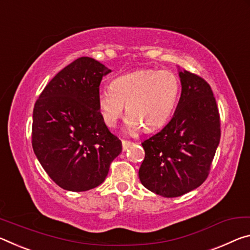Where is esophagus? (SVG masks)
<instances>
[{
	"label": "esophagus",
	"instance_id": "1",
	"mask_svg": "<svg viewBox=\"0 0 250 250\" xmlns=\"http://www.w3.org/2000/svg\"><path fill=\"white\" fill-rule=\"evenodd\" d=\"M133 144V143L132 142H130V141H126V140H122V145H123V149H127L128 148V147L130 146V145H132Z\"/></svg>",
	"mask_w": 250,
	"mask_h": 250
}]
</instances>
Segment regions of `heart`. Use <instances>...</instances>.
I'll list each match as a JSON object with an SVG mask.
<instances>
[{"mask_svg": "<svg viewBox=\"0 0 250 250\" xmlns=\"http://www.w3.org/2000/svg\"><path fill=\"white\" fill-rule=\"evenodd\" d=\"M181 81L168 69H140L114 80L110 87L98 92L101 116L108 127H114L122 116L124 104L128 116V130L142 128L154 132L165 125L177 104Z\"/></svg>", "mask_w": 250, "mask_h": 250, "instance_id": "obj_1", "label": "heart"}]
</instances>
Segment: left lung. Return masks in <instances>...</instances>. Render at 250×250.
<instances>
[{"mask_svg": "<svg viewBox=\"0 0 250 250\" xmlns=\"http://www.w3.org/2000/svg\"><path fill=\"white\" fill-rule=\"evenodd\" d=\"M182 94L174 116L161 132L142 143L138 176L147 189L178 197L206 181L220 141V116L209 84L179 72Z\"/></svg>", "mask_w": 250, "mask_h": 250, "instance_id": "1", "label": "left lung"}]
</instances>
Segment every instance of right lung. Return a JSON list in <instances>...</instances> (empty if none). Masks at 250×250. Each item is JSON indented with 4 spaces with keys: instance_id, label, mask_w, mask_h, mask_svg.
Instances as JSON below:
<instances>
[{
    "instance_id": "1",
    "label": "right lung",
    "mask_w": 250,
    "mask_h": 250,
    "mask_svg": "<svg viewBox=\"0 0 250 250\" xmlns=\"http://www.w3.org/2000/svg\"><path fill=\"white\" fill-rule=\"evenodd\" d=\"M110 72L92 57H80L57 73L35 102L33 150L63 189L101 185L122 152V142L105 125L97 103L102 79Z\"/></svg>"
}]
</instances>
